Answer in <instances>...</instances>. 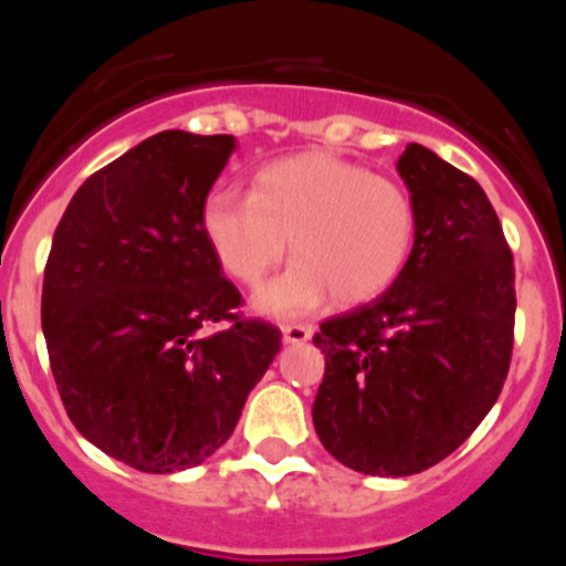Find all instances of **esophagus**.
Returning a JSON list of instances; mask_svg holds the SVG:
<instances>
[{
  "label": "esophagus",
  "mask_w": 566,
  "mask_h": 566,
  "mask_svg": "<svg viewBox=\"0 0 566 566\" xmlns=\"http://www.w3.org/2000/svg\"><path fill=\"white\" fill-rule=\"evenodd\" d=\"M281 329L285 344H305L313 335V327H307V324H283Z\"/></svg>",
  "instance_id": "1"
}]
</instances>
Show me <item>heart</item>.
I'll list each match as a JSON object with an SVG mask.
<instances>
[{
	"label": "heart",
	"mask_w": 566,
	"mask_h": 566,
	"mask_svg": "<svg viewBox=\"0 0 566 566\" xmlns=\"http://www.w3.org/2000/svg\"><path fill=\"white\" fill-rule=\"evenodd\" d=\"M200 228L217 264L250 289L281 264L291 239L294 264L259 291L255 311L302 316L333 294L340 305L382 296L410 264L418 209L394 178L305 150L259 167L248 198L211 192Z\"/></svg>",
	"instance_id": "1"
}]
</instances>
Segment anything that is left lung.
I'll return each mask as SVG.
<instances>
[{
    "label": "left lung",
    "instance_id": "1",
    "mask_svg": "<svg viewBox=\"0 0 566 566\" xmlns=\"http://www.w3.org/2000/svg\"><path fill=\"white\" fill-rule=\"evenodd\" d=\"M418 209L401 277L322 322L313 427L357 473L412 475L460 449L497 401L514 344V266L484 189L410 143L396 161Z\"/></svg>",
    "mask_w": 566,
    "mask_h": 566
}]
</instances>
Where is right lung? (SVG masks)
Listing matches in <instances>:
<instances>
[{
	"mask_svg": "<svg viewBox=\"0 0 566 566\" xmlns=\"http://www.w3.org/2000/svg\"><path fill=\"white\" fill-rule=\"evenodd\" d=\"M233 148L231 134H154L93 172L54 231L41 324L60 399L143 473L209 460L281 352V329L237 313L200 228Z\"/></svg>",
	"mask_w": 566,
	"mask_h": 566,
	"instance_id": "obj_1",
	"label": "right lung"
}]
</instances>
